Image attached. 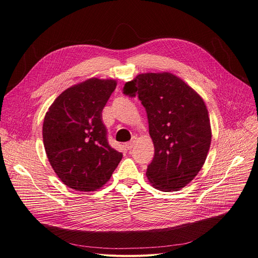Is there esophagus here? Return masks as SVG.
<instances>
[{
	"mask_svg": "<svg viewBox=\"0 0 258 258\" xmlns=\"http://www.w3.org/2000/svg\"><path fill=\"white\" fill-rule=\"evenodd\" d=\"M136 141H137V138L136 137H133V139L131 141H128L127 144H125V147H126L127 150H132V149L135 147Z\"/></svg>",
	"mask_w": 258,
	"mask_h": 258,
	"instance_id": "1",
	"label": "esophagus"
}]
</instances>
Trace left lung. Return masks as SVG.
I'll use <instances>...</instances> for the list:
<instances>
[{
    "label": "left lung",
    "instance_id": "8db88e82",
    "mask_svg": "<svg viewBox=\"0 0 258 258\" xmlns=\"http://www.w3.org/2000/svg\"><path fill=\"white\" fill-rule=\"evenodd\" d=\"M123 91L138 95L147 110L154 146L149 182L164 192L184 187L201 171L210 149L212 131L203 97L169 72L139 74Z\"/></svg>",
    "mask_w": 258,
    "mask_h": 258
}]
</instances>
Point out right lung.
Masks as SVG:
<instances>
[{"instance_id":"1","label":"right lung","mask_w":258,"mask_h":258,"mask_svg":"<svg viewBox=\"0 0 258 258\" xmlns=\"http://www.w3.org/2000/svg\"><path fill=\"white\" fill-rule=\"evenodd\" d=\"M117 80L89 78L66 89L48 108L43 123L45 151L65 185L79 192L103 187L123 154L111 148L102 111Z\"/></svg>"}]
</instances>
